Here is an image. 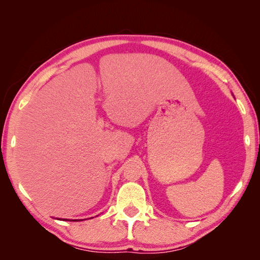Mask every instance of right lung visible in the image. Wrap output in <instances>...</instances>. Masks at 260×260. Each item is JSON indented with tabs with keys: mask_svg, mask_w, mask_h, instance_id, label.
<instances>
[{
	"mask_svg": "<svg viewBox=\"0 0 260 260\" xmlns=\"http://www.w3.org/2000/svg\"><path fill=\"white\" fill-rule=\"evenodd\" d=\"M64 220V219H63ZM73 221H77V220H73Z\"/></svg>",
	"mask_w": 260,
	"mask_h": 260,
	"instance_id": "right-lung-1",
	"label": "right lung"
}]
</instances>
